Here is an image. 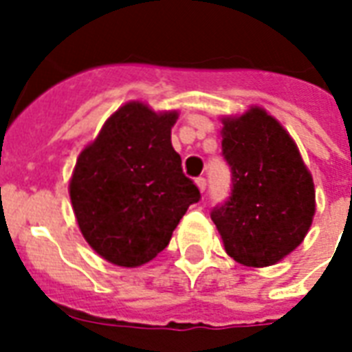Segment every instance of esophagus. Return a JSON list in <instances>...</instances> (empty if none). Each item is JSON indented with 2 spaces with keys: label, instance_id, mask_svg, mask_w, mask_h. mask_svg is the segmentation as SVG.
<instances>
[{
  "label": "esophagus",
  "instance_id": "esophagus-1",
  "mask_svg": "<svg viewBox=\"0 0 352 352\" xmlns=\"http://www.w3.org/2000/svg\"><path fill=\"white\" fill-rule=\"evenodd\" d=\"M197 186H199V190H201V192H204V190H206V179H204V177H197Z\"/></svg>",
  "mask_w": 352,
  "mask_h": 352
}]
</instances>
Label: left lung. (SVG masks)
Wrapping results in <instances>:
<instances>
[{"mask_svg": "<svg viewBox=\"0 0 352 352\" xmlns=\"http://www.w3.org/2000/svg\"><path fill=\"white\" fill-rule=\"evenodd\" d=\"M228 201L212 210L225 250L246 267H268L301 245L316 212L311 171L283 126L261 107L223 118Z\"/></svg>", "mask_w": 352, "mask_h": 352, "instance_id": "1", "label": "left lung"}]
</instances>
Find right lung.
Wrapping results in <instances>:
<instances>
[{"label": "right lung", "mask_w": 352, "mask_h": 352, "mask_svg": "<svg viewBox=\"0 0 352 352\" xmlns=\"http://www.w3.org/2000/svg\"><path fill=\"white\" fill-rule=\"evenodd\" d=\"M177 111L127 102L80 153L69 195L91 248L118 267H140L168 246L199 188L171 146Z\"/></svg>", "instance_id": "obj_1"}]
</instances>
